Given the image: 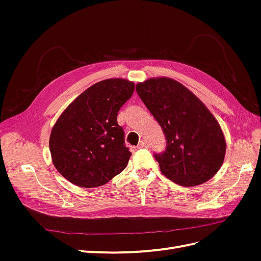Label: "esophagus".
Masks as SVG:
<instances>
[{
	"mask_svg": "<svg viewBox=\"0 0 261 261\" xmlns=\"http://www.w3.org/2000/svg\"><path fill=\"white\" fill-rule=\"evenodd\" d=\"M149 147V145H148V143L146 140H141L140 143L138 144V148L139 149H143V148H148Z\"/></svg>",
	"mask_w": 261,
	"mask_h": 261,
	"instance_id": "1",
	"label": "esophagus"
}]
</instances>
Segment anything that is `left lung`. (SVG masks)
<instances>
[{
	"label": "left lung",
	"instance_id": "obj_1",
	"mask_svg": "<svg viewBox=\"0 0 261 261\" xmlns=\"http://www.w3.org/2000/svg\"><path fill=\"white\" fill-rule=\"evenodd\" d=\"M136 91L161 126L167 148L154 153L162 174L181 186H197L215 176L226 144L216 117L180 83L168 77L138 83Z\"/></svg>",
	"mask_w": 261,
	"mask_h": 261
}]
</instances>
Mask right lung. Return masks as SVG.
Here are the masks:
<instances>
[{"label":"right lung","mask_w":261,"mask_h":261,"mask_svg":"<svg viewBox=\"0 0 261 261\" xmlns=\"http://www.w3.org/2000/svg\"><path fill=\"white\" fill-rule=\"evenodd\" d=\"M135 84L110 78L80 94L58 118L50 135L54 167L77 186L105 185L126 168L132 152L125 146L117 113Z\"/></svg>","instance_id":"obj_1"}]
</instances>
